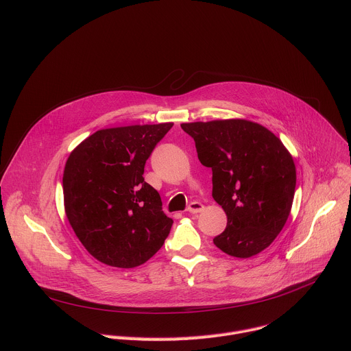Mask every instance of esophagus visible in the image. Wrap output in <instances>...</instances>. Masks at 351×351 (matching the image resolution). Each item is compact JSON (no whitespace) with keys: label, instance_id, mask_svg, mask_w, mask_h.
<instances>
[{"label":"esophagus","instance_id":"34e87169","mask_svg":"<svg viewBox=\"0 0 351 351\" xmlns=\"http://www.w3.org/2000/svg\"><path fill=\"white\" fill-rule=\"evenodd\" d=\"M203 210H204V206L202 203H197V202L190 203V206L187 207V211L190 214H198V213H202Z\"/></svg>","mask_w":351,"mask_h":351}]
</instances>
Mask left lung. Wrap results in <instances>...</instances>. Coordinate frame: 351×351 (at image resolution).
<instances>
[{
	"label": "left lung",
	"instance_id": "1",
	"mask_svg": "<svg viewBox=\"0 0 351 351\" xmlns=\"http://www.w3.org/2000/svg\"><path fill=\"white\" fill-rule=\"evenodd\" d=\"M198 160L213 169V197L226 229L214 239L223 253L250 258L283 229L294 198L295 165L280 138L247 119L182 123Z\"/></svg>",
	"mask_w": 351,
	"mask_h": 351
}]
</instances>
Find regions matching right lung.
<instances>
[{"label":"right lung","mask_w":351,"mask_h":351,"mask_svg":"<svg viewBox=\"0 0 351 351\" xmlns=\"http://www.w3.org/2000/svg\"><path fill=\"white\" fill-rule=\"evenodd\" d=\"M173 126L130 125L101 129L69 154L62 178L66 218L99 263L134 268L162 247L173 223L160 193L144 182V165Z\"/></svg>","instance_id":"add662e5"}]
</instances>
